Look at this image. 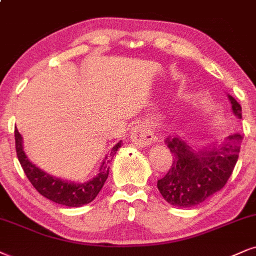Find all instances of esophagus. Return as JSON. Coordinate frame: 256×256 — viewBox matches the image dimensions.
I'll return each mask as SVG.
<instances>
[{
    "label": "esophagus",
    "instance_id": "obj_1",
    "mask_svg": "<svg viewBox=\"0 0 256 256\" xmlns=\"http://www.w3.org/2000/svg\"><path fill=\"white\" fill-rule=\"evenodd\" d=\"M130 138L132 141L138 147H147L150 146L154 141V134L148 128L147 124L144 123H140V124L135 126L130 130Z\"/></svg>",
    "mask_w": 256,
    "mask_h": 256
}]
</instances>
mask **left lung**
I'll use <instances>...</instances> for the list:
<instances>
[{"instance_id": "8db88e82", "label": "left lung", "mask_w": 256, "mask_h": 256, "mask_svg": "<svg viewBox=\"0 0 256 256\" xmlns=\"http://www.w3.org/2000/svg\"><path fill=\"white\" fill-rule=\"evenodd\" d=\"M228 97L232 112L241 118V106L232 96ZM242 140L244 135L235 133L222 142H212L200 150L178 136L167 138V147L173 154L172 165L158 180L165 200L174 206L190 208L224 188L238 162Z\"/></svg>"}]
</instances>
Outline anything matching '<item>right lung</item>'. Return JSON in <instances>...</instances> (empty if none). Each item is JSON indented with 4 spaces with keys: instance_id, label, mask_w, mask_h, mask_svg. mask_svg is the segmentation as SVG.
<instances>
[{
    "instance_id": "right-lung-1",
    "label": "right lung",
    "mask_w": 256,
    "mask_h": 256,
    "mask_svg": "<svg viewBox=\"0 0 256 256\" xmlns=\"http://www.w3.org/2000/svg\"><path fill=\"white\" fill-rule=\"evenodd\" d=\"M14 133L18 159L21 164V167L24 168V172L26 173L28 180L32 182V185L41 196L54 203L65 205V206H82V205L91 203L96 198L100 188H103L104 182L108 179L109 164L112 162L114 156L121 147V141H120L112 148L110 153L106 154V159L103 160L100 171L94 178L84 184H76V182L54 178V176L41 171L34 164H32L24 150L22 136L18 133V128H15Z\"/></svg>"
}]
</instances>
